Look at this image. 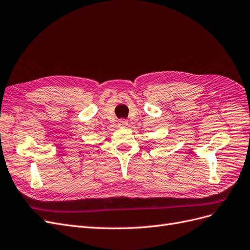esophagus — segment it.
I'll use <instances>...</instances> for the list:
<instances>
[{
    "label": "esophagus",
    "instance_id": "obj_1",
    "mask_svg": "<svg viewBox=\"0 0 250 250\" xmlns=\"http://www.w3.org/2000/svg\"><path fill=\"white\" fill-rule=\"evenodd\" d=\"M119 125H120V127H126L127 125H128V123L126 122V121H121V122L119 123Z\"/></svg>",
    "mask_w": 250,
    "mask_h": 250
}]
</instances>
